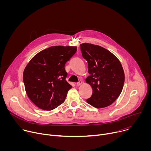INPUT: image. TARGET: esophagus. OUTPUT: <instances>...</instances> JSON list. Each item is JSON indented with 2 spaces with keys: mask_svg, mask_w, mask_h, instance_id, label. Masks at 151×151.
<instances>
[{
  "mask_svg": "<svg viewBox=\"0 0 151 151\" xmlns=\"http://www.w3.org/2000/svg\"><path fill=\"white\" fill-rule=\"evenodd\" d=\"M82 83H83V81H79L76 83V85H77L78 86H79V85H81Z\"/></svg>",
  "mask_w": 151,
  "mask_h": 151,
  "instance_id": "1",
  "label": "esophagus"
}]
</instances>
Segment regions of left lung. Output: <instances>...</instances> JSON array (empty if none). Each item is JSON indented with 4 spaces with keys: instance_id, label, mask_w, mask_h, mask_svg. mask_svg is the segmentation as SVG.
Instances as JSON below:
<instances>
[{
    "instance_id": "1",
    "label": "left lung",
    "mask_w": 151,
    "mask_h": 151,
    "mask_svg": "<svg viewBox=\"0 0 151 151\" xmlns=\"http://www.w3.org/2000/svg\"><path fill=\"white\" fill-rule=\"evenodd\" d=\"M80 46L90 74L85 81L93 88V94L87 102L98 109L109 106L123 88L125 76L121 63L112 52L100 46L88 43Z\"/></svg>"
}]
</instances>
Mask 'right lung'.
Masks as SVG:
<instances>
[{
    "instance_id": "right-lung-1",
    "label": "right lung",
    "mask_w": 151,
    "mask_h": 151,
    "mask_svg": "<svg viewBox=\"0 0 151 151\" xmlns=\"http://www.w3.org/2000/svg\"><path fill=\"white\" fill-rule=\"evenodd\" d=\"M76 47L54 46L41 51L28 63L23 72L25 90L39 108L51 111L61 104L72 87L64 66Z\"/></svg>"
}]
</instances>
